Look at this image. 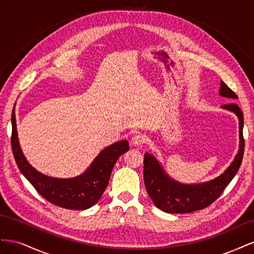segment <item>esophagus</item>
I'll return each instance as SVG.
<instances>
[{
	"instance_id": "34e87169",
	"label": "esophagus",
	"mask_w": 254,
	"mask_h": 254,
	"mask_svg": "<svg viewBox=\"0 0 254 254\" xmlns=\"http://www.w3.org/2000/svg\"><path fill=\"white\" fill-rule=\"evenodd\" d=\"M131 143L134 146H141L143 143H145V136L141 133H136L131 139Z\"/></svg>"
}]
</instances>
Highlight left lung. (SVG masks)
Listing matches in <instances>:
<instances>
[{"label":"left lung","mask_w":254,"mask_h":254,"mask_svg":"<svg viewBox=\"0 0 254 254\" xmlns=\"http://www.w3.org/2000/svg\"><path fill=\"white\" fill-rule=\"evenodd\" d=\"M219 94L230 99L237 95L224 81H220ZM221 108L234 112L240 125V149L233 162L216 178L196 184H183L172 179L163 170L155 156L146 152L144 156V182L145 188L155 205L165 213L184 214L191 213L212 204L222 194L228 184L238 172L243 161L245 140L243 136V111L236 104L221 106Z\"/></svg>","instance_id":"8db88e82"}]
</instances>
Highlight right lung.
Masks as SVG:
<instances>
[{
    "label": "right lung",
    "mask_w": 254,
    "mask_h": 254,
    "mask_svg": "<svg viewBox=\"0 0 254 254\" xmlns=\"http://www.w3.org/2000/svg\"><path fill=\"white\" fill-rule=\"evenodd\" d=\"M11 148L21 173L43 198L51 203L68 210H87L101 199L109 183L112 168L118 159L129 150L123 140L103 149L88 170L73 178H54L38 172L30 165L21 150L14 109L11 114Z\"/></svg>",
    "instance_id": "add662e5"
}]
</instances>
